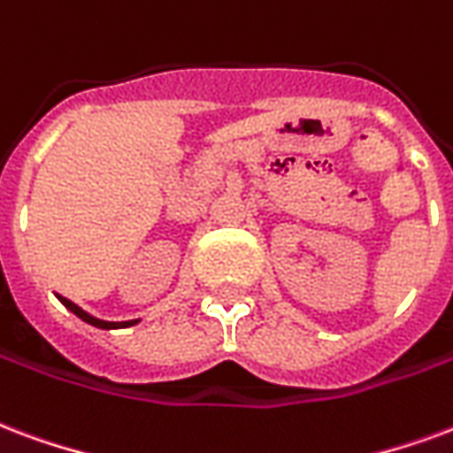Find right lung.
<instances>
[{
  "instance_id": "add662e5",
  "label": "right lung",
  "mask_w": 453,
  "mask_h": 453,
  "mask_svg": "<svg viewBox=\"0 0 453 453\" xmlns=\"http://www.w3.org/2000/svg\"><path fill=\"white\" fill-rule=\"evenodd\" d=\"M59 297V303L65 304L66 310L73 311L79 319H83L86 324H90V326H98V329H127V326H134L139 319H132V321H103L98 319V317H93V314H88V311H83L79 304H73L72 300H66V297H62V295H57Z\"/></svg>"
}]
</instances>
